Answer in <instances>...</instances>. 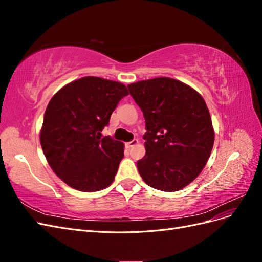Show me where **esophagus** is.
<instances>
[{
	"instance_id": "34e87169",
	"label": "esophagus",
	"mask_w": 262,
	"mask_h": 262,
	"mask_svg": "<svg viewBox=\"0 0 262 262\" xmlns=\"http://www.w3.org/2000/svg\"><path fill=\"white\" fill-rule=\"evenodd\" d=\"M139 144V141L137 140V139H133L132 141H130V142H128V143L125 144V146L128 147V148H132V147H134L136 145H138Z\"/></svg>"
}]
</instances>
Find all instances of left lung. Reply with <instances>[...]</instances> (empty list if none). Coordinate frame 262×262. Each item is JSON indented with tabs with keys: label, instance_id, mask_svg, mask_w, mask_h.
<instances>
[{
	"label": "left lung",
	"instance_id": "obj_1",
	"mask_svg": "<svg viewBox=\"0 0 262 262\" xmlns=\"http://www.w3.org/2000/svg\"><path fill=\"white\" fill-rule=\"evenodd\" d=\"M143 112L146 153L138 161L141 177L162 191H178L207 164L214 143L209 109L201 95L169 77L128 85Z\"/></svg>",
	"mask_w": 262,
	"mask_h": 262
}]
</instances>
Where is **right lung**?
Here are the masks:
<instances>
[{
	"instance_id": "add662e5",
	"label": "right lung",
	"mask_w": 262,
	"mask_h": 262,
	"mask_svg": "<svg viewBox=\"0 0 262 262\" xmlns=\"http://www.w3.org/2000/svg\"><path fill=\"white\" fill-rule=\"evenodd\" d=\"M129 94L115 81L86 76L69 83L47 106L40 144L50 167L83 192L107 188L123 158V143L101 137L118 102Z\"/></svg>"
}]
</instances>
